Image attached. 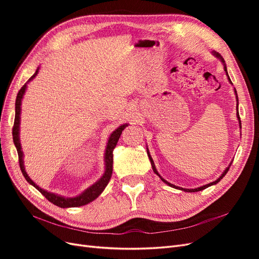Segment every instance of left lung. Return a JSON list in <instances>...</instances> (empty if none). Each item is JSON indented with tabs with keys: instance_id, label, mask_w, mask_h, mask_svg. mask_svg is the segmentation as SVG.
Segmentation results:
<instances>
[{
	"instance_id": "8db88e82",
	"label": "left lung",
	"mask_w": 259,
	"mask_h": 259,
	"mask_svg": "<svg viewBox=\"0 0 259 259\" xmlns=\"http://www.w3.org/2000/svg\"><path fill=\"white\" fill-rule=\"evenodd\" d=\"M214 55H215V56L216 57H218L219 59H222V61L223 62H225L224 61V58L221 56V54H219V53H216V52H214ZM225 71H226V73H227V69H226V66H225ZM227 75H228V73H227ZM228 77H229V75H228ZM229 81L231 82V80L229 79ZM236 94H237V92H236ZM238 97V96H237ZM238 119H239V122H240V124H241V121H240V115H239V111H238ZM147 153H148V156H149V159H150V162H151V165H152V169H153V171H154V173L156 174V175H159L158 174V171H156V169H155V166H154V163H153V160H152V158H151V155H150V153H149L148 152V150H147ZM229 167H230V165L228 166V167H227L226 169H225V171H224V173H223V175L221 176V177H219L218 179H216L215 180V182H213V183H209V184H207V185H205V186H202V187H200V188H195V189H183V188H179V187H176V186H174V185H171V184H169V183H167L166 182V180L165 179H163L160 175V178L163 180V182L164 183H165V184H167L168 186H170V187H173V188H176V189H182V190H184V191H188V192H197V191H201V190H203V189H206V188L207 187H209V186H211V185H215V184H217L218 182H221V179L227 174V173H228V170H229Z\"/></svg>"
}]
</instances>
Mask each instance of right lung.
<instances>
[{
    "label": "right lung",
    "mask_w": 259,
    "mask_h": 259,
    "mask_svg": "<svg viewBox=\"0 0 259 259\" xmlns=\"http://www.w3.org/2000/svg\"><path fill=\"white\" fill-rule=\"evenodd\" d=\"M38 69H36L35 73L30 77L29 81H31L33 79V77L37 74ZM28 81V82H29ZM26 88H27V84H25L22 86V88L19 90L18 94H17V97H16V104H15V121H14V126H13V140H14V144L16 146L17 149V152H18V161H19V166L21 169V173L22 175L25 176L26 180L32 185L33 187H35L36 189L40 191L44 197L48 199L50 202H52L53 204L57 205L59 207H76V206H82L88 204V203L92 202L95 200L98 195L104 191V189L106 188V186L108 185L109 180L111 178L112 175V164H113V149L117 144V140H119L121 134H122V131H124V128L127 126V124H124L122 126H120L117 130H115L110 138L108 140V145L106 148V154H105V162H106V171L104 176L101 177L96 184H94L92 187H90L89 189H86L82 194H80L79 197H75V198H71V199H66V198H62L60 195L57 194H54L51 192L45 191L43 189H41L40 187L36 186L32 180L30 179V177L27 175L25 168H23V160H22V151H21V146H20V142H19V122H20V105H21V99L23 94L26 92Z\"/></svg>",
    "instance_id": "add662e5"
}]
</instances>
